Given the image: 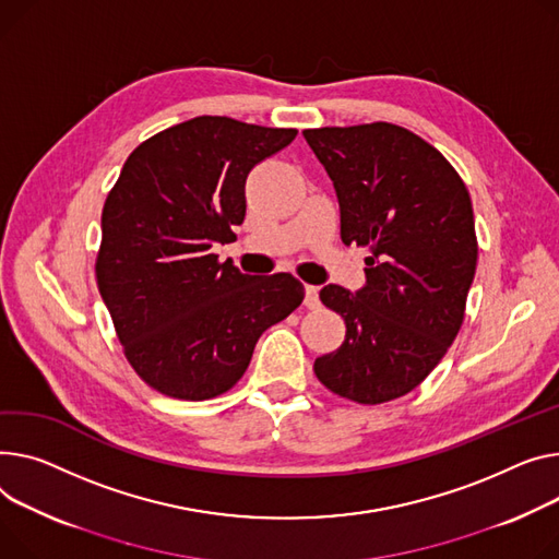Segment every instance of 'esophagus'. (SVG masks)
<instances>
[{
	"label": "esophagus",
	"instance_id": "esophagus-1",
	"mask_svg": "<svg viewBox=\"0 0 559 559\" xmlns=\"http://www.w3.org/2000/svg\"><path fill=\"white\" fill-rule=\"evenodd\" d=\"M319 287L317 285H306V308L317 310L319 308Z\"/></svg>",
	"mask_w": 559,
	"mask_h": 559
}]
</instances>
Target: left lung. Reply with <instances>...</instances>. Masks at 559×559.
I'll return each instance as SVG.
<instances>
[{
    "label": "left lung",
    "mask_w": 559,
    "mask_h": 559,
    "mask_svg": "<svg viewBox=\"0 0 559 559\" xmlns=\"http://www.w3.org/2000/svg\"><path fill=\"white\" fill-rule=\"evenodd\" d=\"M330 175L342 240L366 247V285H325L346 340L314 359L334 395L382 404L414 391L448 353L465 319L478 242L467 186L418 134L393 123L304 130Z\"/></svg>",
    "instance_id": "8db88e82"
}]
</instances>
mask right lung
<instances>
[{"label": "right lung", "mask_w": 559, "mask_h": 559, "mask_svg": "<svg viewBox=\"0 0 559 559\" xmlns=\"http://www.w3.org/2000/svg\"><path fill=\"white\" fill-rule=\"evenodd\" d=\"M294 128L195 117L136 145L100 215L96 283L134 373L177 400H211L242 376L260 334L301 306L292 274L219 263L255 164Z\"/></svg>", "instance_id": "add662e5"}]
</instances>
